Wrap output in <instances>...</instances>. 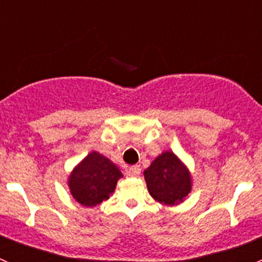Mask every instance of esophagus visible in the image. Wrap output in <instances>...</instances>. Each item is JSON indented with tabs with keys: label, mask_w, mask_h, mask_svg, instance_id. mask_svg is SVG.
<instances>
[{
	"label": "esophagus",
	"mask_w": 262,
	"mask_h": 262,
	"mask_svg": "<svg viewBox=\"0 0 262 262\" xmlns=\"http://www.w3.org/2000/svg\"><path fill=\"white\" fill-rule=\"evenodd\" d=\"M139 173H141V166H139V165L132 166V167L129 168V171H128V175L133 176V178H137V176H139Z\"/></svg>",
	"instance_id": "esophagus-1"
}]
</instances>
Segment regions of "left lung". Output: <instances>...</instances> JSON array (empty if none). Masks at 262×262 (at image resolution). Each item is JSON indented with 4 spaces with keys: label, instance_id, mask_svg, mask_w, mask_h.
<instances>
[{
    "label": "left lung",
    "instance_id": "1",
    "mask_svg": "<svg viewBox=\"0 0 262 262\" xmlns=\"http://www.w3.org/2000/svg\"><path fill=\"white\" fill-rule=\"evenodd\" d=\"M143 175L150 196L161 204H180L191 192V173L172 150L157 156Z\"/></svg>",
    "mask_w": 262,
    "mask_h": 262
}]
</instances>
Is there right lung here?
Returning a JSON list of instances; mask_svg holds the SVG:
<instances>
[{
    "label": "right lung",
    "instance_id": "obj_1",
    "mask_svg": "<svg viewBox=\"0 0 262 262\" xmlns=\"http://www.w3.org/2000/svg\"><path fill=\"white\" fill-rule=\"evenodd\" d=\"M121 178L120 168L113 161L92 150L70 173L68 187L76 202L92 208L112 196Z\"/></svg>",
    "mask_w": 262,
    "mask_h": 262
}]
</instances>
